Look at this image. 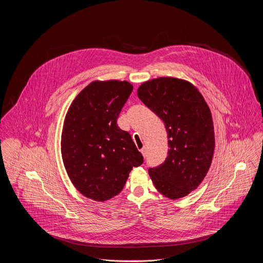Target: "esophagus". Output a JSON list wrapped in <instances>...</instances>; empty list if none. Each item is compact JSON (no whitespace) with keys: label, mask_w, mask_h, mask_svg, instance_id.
Returning <instances> with one entry per match:
<instances>
[{"label":"esophagus","mask_w":263,"mask_h":263,"mask_svg":"<svg viewBox=\"0 0 263 263\" xmlns=\"http://www.w3.org/2000/svg\"><path fill=\"white\" fill-rule=\"evenodd\" d=\"M140 152H141L142 156L145 158V157H146V153H147V152H146V147H143V148H141V149H140Z\"/></svg>","instance_id":"obj_1"}]
</instances>
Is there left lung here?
Segmentation results:
<instances>
[{
    "label": "left lung",
    "mask_w": 263,
    "mask_h": 263,
    "mask_svg": "<svg viewBox=\"0 0 263 263\" xmlns=\"http://www.w3.org/2000/svg\"><path fill=\"white\" fill-rule=\"evenodd\" d=\"M138 98L165 124L168 156L148 169L156 189L169 199L182 198L203 181L212 164L215 132L211 109L196 86L176 77L143 82Z\"/></svg>",
    "instance_id": "1"
}]
</instances>
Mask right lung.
<instances>
[{"mask_svg":"<svg viewBox=\"0 0 263 263\" xmlns=\"http://www.w3.org/2000/svg\"><path fill=\"white\" fill-rule=\"evenodd\" d=\"M132 90L126 80H95L66 114L62 159L73 186L90 199L103 202L118 195L132 168L143 162L131 135L117 125Z\"/></svg>","mask_w":263,"mask_h":263,"instance_id":"obj_1","label":"right lung"}]
</instances>
